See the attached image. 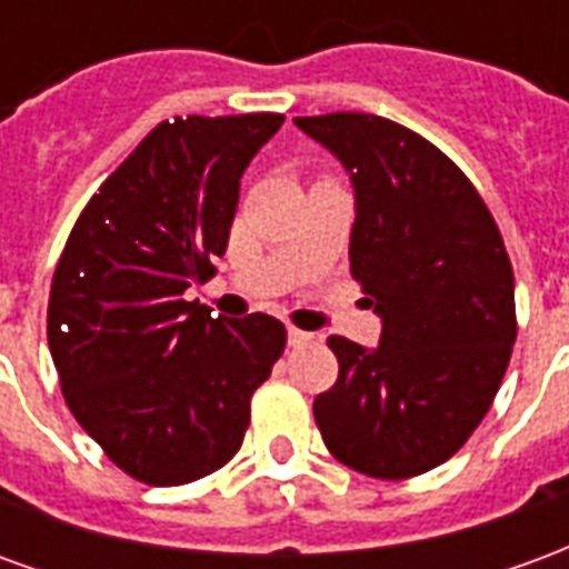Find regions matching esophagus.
I'll return each mask as SVG.
<instances>
[{
  "instance_id": "obj_1",
  "label": "esophagus",
  "mask_w": 569,
  "mask_h": 569,
  "mask_svg": "<svg viewBox=\"0 0 569 569\" xmlns=\"http://www.w3.org/2000/svg\"><path fill=\"white\" fill-rule=\"evenodd\" d=\"M286 338H289V347H305L313 341V335L301 332V329H289V335H286Z\"/></svg>"
}]
</instances>
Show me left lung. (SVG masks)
Returning <instances> with one entry per match:
<instances>
[{
    "instance_id": "8db88e82",
    "label": "left lung",
    "mask_w": 569,
    "mask_h": 569,
    "mask_svg": "<svg viewBox=\"0 0 569 569\" xmlns=\"http://www.w3.org/2000/svg\"><path fill=\"white\" fill-rule=\"evenodd\" d=\"M296 128L350 176V273L381 317L378 347L329 338L338 381L313 399V418L362 476H420L463 448L512 357L500 228L460 167L396 121L332 112Z\"/></svg>"
}]
</instances>
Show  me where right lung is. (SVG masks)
Segmentation results:
<instances>
[{"label":"right lung","mask_w":569,"mask_h":569,"mask_svg":"<svg viewBox=\"0 0 569 569\" xmlns=\"http://www.w3.org/2000/svg\"><path fill=\"white\" fill-rule=\"evenodd\" d=\"M280 124L273 112L158 124L57 261L48 347L67 406L137 481L188 485L228 463L283 353V322L268 313L216 320L186 301L224 256L243 170Z\"/></svg>","instance_id":"right-lung-1"}]
</instances>
